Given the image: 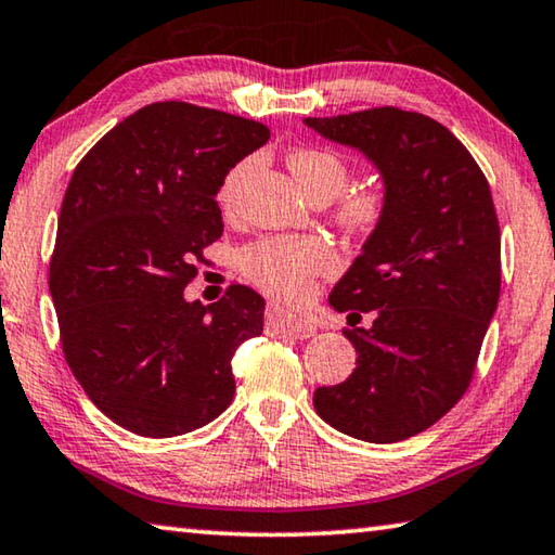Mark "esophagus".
I'll return each instance as SVG.
<instances>
[{
	"instance_id": "34e87169",
	"label": "esophagus",
	"mask_w": 555,
	"mask_h": 555,
	"mask_svg": "<svg viewBox=\"0 0 555 555\" xmlns=\"http://www.w3.org/2000/svg\"><path fill=\"white\" fill-rule=\"evenodd\" d=\"M268 322L278 334H285L289 338H309L317 332L312 322H307V319L293 312H285V309H280L275 305L268 309Z\"/></svg>"
}]
</instances>
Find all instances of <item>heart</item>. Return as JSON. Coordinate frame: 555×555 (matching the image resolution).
I'll list each match as a JSON object with an SVG mask.
<instances>
[{
  "mask_svg": "<svg viewBox=\"0 0 555 555\" xmlns=\"http://www.w3.org/2000/svg\"><path fill=\"white\" fill-rule=\"evenodd\" d=\"M287 165L309 197L332 199L346 188L348 165L341 155L326 149H295ZM253 168L243 158L223 172L217 190V202L223 211L233 209L238 192ZM385 214V197L375 190L353 192L338 204V223L348 231H371ZM332 266V250L314 236H270L260 238L238 253V268L262 293L280 299L302 297L312 278Z\"/></svg>",
  "mask_w": 555,
  "mask_h": 555,
  "instance_id": "1",
  "label": "heart"
}]
</instances>
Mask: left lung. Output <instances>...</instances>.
Here are the masks:
<instances>
[{"mask_svg":"<svg viewBox=\"0 0 555 555\" xmlns=\"http://www.w3.org/2000/svg\"><path fill=\"white\" fill-rule=\"evenodd\" d=\"M351 145L385 182V214L328 295L348 314L356 371L317 387L334 429L395 443L429 429L473 380L500 299V221L468 149L431 116L397 106L305 119ZM374 312L371 330L354 328ZM357 322L353 323L350 317Z\"/></svg>","mask_w":555,"mask_h":555,"instance_id":"obj_1","label":"left lung"}]
</instances>
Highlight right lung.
Instances as JSON below:
<instances>
[{"instance_id": "right-lung-1", "label": "right lung", "mask_w": 555, "mask_h": 555, "mask_svg": "<svg viewBox=\"0 0 555 555\" xmlns=\"http://www.w3.org/2000/svg\"><path fill=\"white\" fill-rule=\"evenodd\" d=\"M268 139L266 124L243 116L155 102L77 163L48 287L67 365L124 429L170 439L233 400L231 358L262 332L266 302L246 285L207 307L182 289L223 233V172Z\"/></svg>"}]
</instances>
